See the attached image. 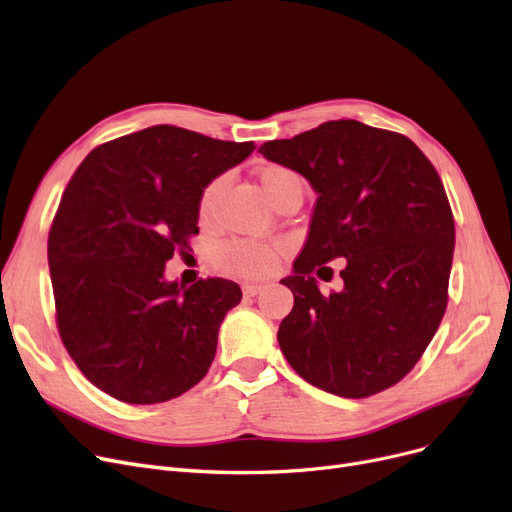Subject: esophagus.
<instances>
[{"label": "esophagus", "instance_id": "1", "mask_svg": "<svg viewBox=\"0 0 512 512\" xmlns=\"http://www.w3.org/2000/svg\"><path fill=\"white\" fill-rule=\"evenodd\" d=\"M262 287H264V285H260V283H246V285L241 287V291H243V296L254 298V296H258V294H260Z\"/></svg>", "mask_w": 512, "mask_h": 512}]
</instances>
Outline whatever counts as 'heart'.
I'll return each mask as SVG.
<instances>
[{
    "label": "heart",
    "instance_id": "b5f03b06",
    "mask_svg": "<svg viewBox=\"0 0 512 512\" xmlns=\"http://www.w3.org/2000/svg\"><path fill=\"white\" fill-rule=\"evenodd\" d=\"M258 181L266 193V198L271 200L273 206H279V202L287 196L289 191L300 189L302 179L294 173V170L281 166V164H266L258 170ZM225 187V177H214L200 193L198 200V214L202 221L212 214L218 196ZM279 246L273 243H258V241H243L233 239L225 241L221 246H216L210 254V260L216 271L233 277H260L266 275L277 260Z\"/></svg>",
    "mask_w": 512,
    "mask_h": 512
}]
</instances>
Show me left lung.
<instances>
[{
    "label": "left lung",
    "instance_id": "obj_1",
    "mask_svg": "<svg viewBox=\"0 0 512 512\" xmlns=\"http://www.w3.org/2000/svg\"><path fill=\"white\" fill-rule=\"evenodd\" d=\"M319 193L308 239L281 279L294 308L279 346L302 379L342 398H369L404 379L448 306L454 216L444 183L408 137L329 120L258 150ZM346 257L345 287L321 295L312 272Z\"/></svg>",
    "mask_w": 512,
    "mask_h": 512
}]
</instances>
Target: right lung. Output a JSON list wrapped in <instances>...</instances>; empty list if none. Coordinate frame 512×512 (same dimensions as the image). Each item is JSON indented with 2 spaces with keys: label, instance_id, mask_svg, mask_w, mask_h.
Here are the masks:
<instances>
[{
  "label": "right lung",
  "instance_id": "1",
  "mask_svg": "<svg viewBox=\"0 0 512 512\" xmlns=\"http://www.w3.org/2000/svg\"><path fill=\"white\" fill-rule=\"evenodd\" d=\"M252 152L254 141L156 125L97 145L68 181L47 239L56 321L104 394L158 404L208 373L241 289L218 277L183 287L164 264L200 231L206 183Z\"/></svg>",
  "mask_w": 512,
  "mask_h": 512
}]
</instances>
